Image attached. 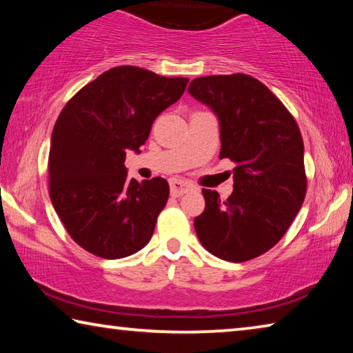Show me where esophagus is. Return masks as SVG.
Here are the masks:
<instances>
[{
    "label": "esophagus",
    "mask_w": 353,
    "mask_h": 353,
    "mask_svg": "<svg viewBox=\"0 0 353 353\" xmlns=\"http://www.w3.org/2000/svg\"><path fill=\"white\" fill-rule=\"evenodd\" d=\"M170 188H171V194L174 196V198H181V196L187 194L188 191H193L194 185H191L187 181H182V179H171Z\"/></svg>",
    "instance_id": "1"
}]
</instances>
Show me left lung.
<instances>
[{
    "instance_id": "1",
    "label": "left lung",
    "mask_w": 353,
    "mask_h": 353,
    "mask_svg": "<svg viewBox=\"0 0 353 353\" xmlns=\"http://www.w3.org/2000/svg\"><path fill=\"white\" fill-rule=\"evenodd\" d=\"M188 93L219 119V159H230L234 193L202 190L205 208L194 218L199 241L227 261H248L276 246L305 199L301 130L265 83L236 73L196 77Z\"/></svg>"
}]
</instances>
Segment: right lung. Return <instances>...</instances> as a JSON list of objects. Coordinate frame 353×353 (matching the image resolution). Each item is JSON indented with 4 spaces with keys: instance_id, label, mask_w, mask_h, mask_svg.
<instances>
[{
    "instance_id": "1",
    "label": "right lung",
    "mask_w": 353,
    "mask_h": 353,
    "mask_svg": "<svg viewBox=\"0 0 353 353\" xmlns=\"http://www.w3.org/2000/svg\"><path fill=\"white\" fill-rule=\"evenodd\" d=\"M187 77L123 65L81 88L51 135L50 198L70 236L103 259H124L151 240L170 196L162 177L128 179L126 151L140 152L154 119L174 104Z\"/></svg>"
}]
</instances>
